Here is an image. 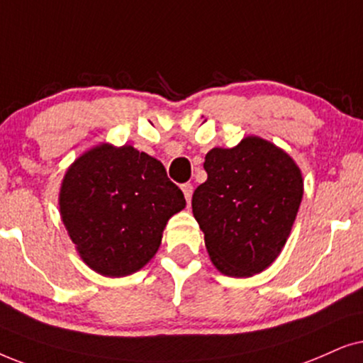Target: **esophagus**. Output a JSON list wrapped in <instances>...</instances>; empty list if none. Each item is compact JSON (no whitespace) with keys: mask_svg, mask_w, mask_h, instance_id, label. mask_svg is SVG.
Returning <instances> with one entry per match:
<instances>
[{"mask_svg":"<svg viewBox=\"0 0 363 363\" xmlns=\"http://www.w3.org/2000/svg\"><path fill=\"white\" fill-rule=\"evenodd\" d=\"M192 191H194V187H192V184H189V182H187V184H182V192H184V197H186L187 204H189V202H191Z\"/></svg>","mask_w":363,"mask_h":363,"instance_id":"obj_1","label":"esophagus"}]
</instances>
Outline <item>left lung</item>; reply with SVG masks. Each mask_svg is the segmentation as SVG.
<instances>
[{
  "mask_svg": "<svg viewBox=\"0 0 363 363\" xmlns=\"http://www.w3.org/2000/svg\"><path fill=\"white\" fill-rule=\"evenodd\" d=\"M207 181L192 194L212 264L230 277L262 272L280 254L303 194L301 169L272 143L245 138L207 152Z\"/></svg>",
  "mask_w": 363,
  "mask_h": 363,
  "instance_id": "1",
  "label": "left lung"
}]
</instances>
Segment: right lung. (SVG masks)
Instances as JSON below:
<instances>
[{
  "mask_svg": "<svg viewBox=\"0 0 363 363\" xmlns=\"http://www.w3.org/2000/svg\"><path fill=\"white\" fill-rule=\"evenodd\" d=\"M184 206L162 164L133 146L101 144L83 154L67 169L60 194L62 222L77 252L108 277L146 265L169 217Z\"/></svg>",
  "mask_w": 363,
  "mask_h": 363,
  "instance_id": "obj_1",
  "label": "right lung"
}]
</instances>
